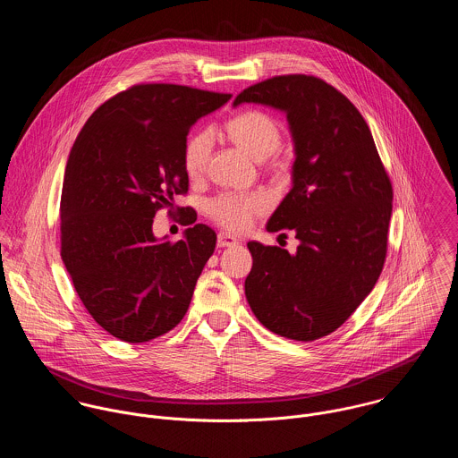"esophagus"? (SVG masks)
<instances>
[{"label": "esophagus", "mask_w": 458, "mask_h": 458, "mask_svg": "<svg viewBox=\"0 0 458 458\" xmlns=\"http://www.w3.org/2000/svg\"><path fill=\"white\" fill-rule=\"evenodd\" d=\"M218 247H234L238 242H236V238H233L231 234H224V233H220L218 234Z\"/></svg>", "instance_id": "obj_1"}]
</instances>
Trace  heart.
<instances>
[{
    "instance_id": "heart-1",
    "label": "heart",
    "mask_w": 458,
    "mask_h": 458,
    "mask_svg": "<svg viewBox=\"0 0 458 458\" xmlns=\"http://www.w3.org/2000/svg\"><path fill=\"white\" fill-rule=\"evenodd\" d=\"M227 139L245 151L256 162L269 158L282 144V127L267 113L249 109L224 125ZM211 153V135L196 131L189 137L183 151V169L191 180H199L206 173ZM271 206L266 192L250 194H220L208 202V215L215 224L231 233L247 231L258 216L264 215Z\"/></svg>"
}]
</instances>
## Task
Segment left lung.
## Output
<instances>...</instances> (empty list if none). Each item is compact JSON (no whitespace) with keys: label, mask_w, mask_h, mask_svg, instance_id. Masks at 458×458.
Instances as JSON below:
<instances>
[{"label":"left lung","mask_w":458,"mask_h":458,"mask_svg":"<svg viewBox=\"0 0 458 458\" xmlns=\"http://www.w3.org/2000/svg\"><path fill=\"white\" fill-rule=\"evenodd\" d=\"M243 102L287 114L293 189L266 229H291L300 240L294 256L249 242L254 264L245 294L262 327L312 342L342 327L383 271L392 182L360 111L323 79L276 75L243 89L234 106Z\"/></svg>","instance_id":"obj_1"}]
</instances>
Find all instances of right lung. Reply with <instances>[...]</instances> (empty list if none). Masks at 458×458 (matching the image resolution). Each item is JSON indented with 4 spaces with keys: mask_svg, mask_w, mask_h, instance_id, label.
Here are the masks:
<instances>
[{
    "mask_svg": "<svg viewBox=\"0 0 458 458\" xmlns=\"http://www.w3.org/2000/svg\"><path fill=\"white\" fill-rule=\"evenodd\" d=\"M229 98L180 84H135L104 102L70 149L62 259L89 316L123 342H149L189 310L216 234L196 224L176 243L157 242L151 225L158 209L189 192L191 127ZM196 218L187 208L185 225Z\"/></svg>",
    "mask_w": 458,
    "mask_h": 458,
    "instance_id": "obj_1",
    "label": "right lung"
}]
</instances>
